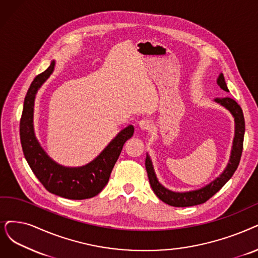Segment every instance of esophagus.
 Instances as JSON below:
<instances>
[{
  "label": "esophagus",
  "instance_id": "1",
  "mask_svg": "<svg viewBox=\"0 0 258 258\" xmlns=\"http://www.w3.org/2000/svg\"><path fill=\"white\" fill-rule=\"evenodd\" d=\"M139 127L141 130H149L151 128V121L149 119H142L139 121Z\"/></svg>",
  "mask_w": 258,
  "mask_h": 258
}]
</instances>
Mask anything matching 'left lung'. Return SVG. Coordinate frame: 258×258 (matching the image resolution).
Segmentation results:
<instances>
[{"label":"left lung","mask_w":258,"mask_h":258,"mask_svg":"<svg viewBox=\"0 0 258 258\" xmlns=\"http://www.w3.org/2000/svg\"><path fill=\"white\" fill-rule=\"evenodd\" d=\"M217 85L225 92H229L228 87H226L224 76L222 73L219 74L217 78ZM215 102H217L220 106L228 110L232 116L234 117L235 122V133L233 139V146L231 149V156L230 160L224 170L219 174V177L213 180L205 186L188 190V191H173L166 188L160 183L158 177L153 168V164L149 154H146V161L145 166L148 174V179L150 182V186L153 192L158 196V198L165 202L166 204L171 205V207L177 208H185V207H192V205L202 204L205 201H208L211 197L221 189L223 185L228 182L234 174L235 170L237 169L240 162L241 153H242V146H243V137H244V117L243 113L240 106L237 102L230 98V97H223V98H215Z\"/></svg>","instance_id":"8db88e82"}]
</instances>
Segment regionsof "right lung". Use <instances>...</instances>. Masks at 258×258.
Masks as SVG:
<instances>
[{"label": "right lung", "mask_w": 258, "mask_h": 258, "mask_svg": "<svg viewBox=\"0 0 258 258\" xmlns=\"http://www.w3.org/2000/svg\"><path fill=\"white\" fill-rule=\"evenodd\" d=\"M56 62L53 60L43 73L36 76L25 96L20 120V139L23 153L30 169L49 192L71 200L92 198L107 185L123 144L133 136L135 127L129 125L120 130L93 161L84 166L68 167L55 162L41 147L34 129L36 95L53 74Z\"/></svg>", "instance_id": "right-lung-1"}]
</instances>
